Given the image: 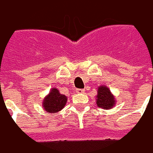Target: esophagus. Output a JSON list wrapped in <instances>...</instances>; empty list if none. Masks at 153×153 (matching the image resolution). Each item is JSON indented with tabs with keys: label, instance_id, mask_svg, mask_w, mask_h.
Wrapping results in <instances>:
<instances>
[{
	"label": "esophagus",
	"instance_id": "esophagus-1",
	"mask_svg": "<svg viewBox=\"0 0 153 153\" xmlns=\"http://www.w3.org/2000/svg\"><path fill=\"white\" fill-rule=\"evenodd\" d=\"M76 92L78 93H82L84 92V89H81V88H78V89H76Z\"/></svg>",
	"mask_w": 153,
	"mask_h": 153
}]
</instances>
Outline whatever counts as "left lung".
<instances>
[{
  "label": "left lung",
  "instance_id": "8db88e82",
  "mask_svg": "<svg viewBox=\"0 0 153 153\" xmlns=\"http://www.w3.org/2000/svg\"><path fill=\"white\" fill-rule=\"evenodd\" d=\"M97 105L100 108L104 110L111 109L115 106V97L111 93L110 89L105 85L100 86L97 90V95L96 97Z\"/></svg>",
  "mask_w": 153,
  "mask_h": 153
}]
</instances>
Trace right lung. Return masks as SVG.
<instances>
[{
    "label": "right lung",
    "instance_id": "right-lung-1",
    "mask_svg": "<svg viewBox=\"0 0 153 153\" xmlns=\"http://www.w3.org/2000/svg\"><path fill=\"white\" fill-rule=\"evenodd\" d=\"M67 97L61 94L60 91L53 88H51L49 94L44 98L42 106L45 111L51 113H56L62 110L65 106Z\"/></svg>",
    "mask_w": 153,
    "mask_h": 153
}]
</instances>
